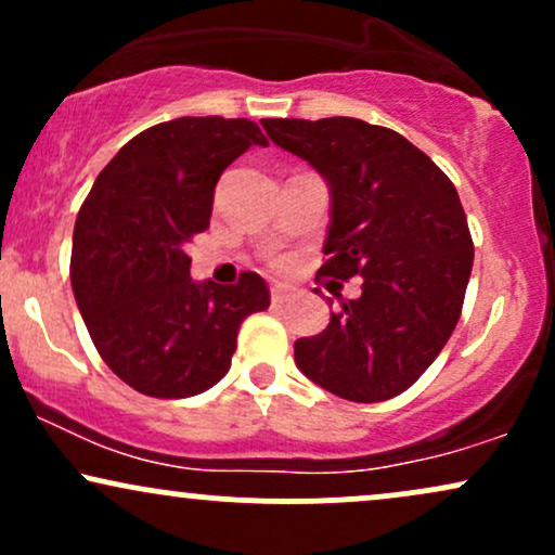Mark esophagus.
Listing matches in <instances>:
<instances>
[{
	"label": "esophagus",
	"mask_w": 555,
	"mask_h": 555,
	"mask_svg": "<svg viewBox=\"0 0 555 555\" xmlns=\"http://www.w3.org/2000/svg\"><path fill=\"white\" fill-rule=\"evenodd\" d=\"M292 295H295V286H292V284L276 282V284L271 286V299H273V302H286V299H289Z\"/></svg>",
	"instance_id": "esophagus-1"
}]
</instances>
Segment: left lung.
I'll return each instance as SVG.
<instances>
[{
	"instance_id": "8db88e82",
	"label": "left lung",
	"mask_w": 555,
	"mask_h": 555,
	"mask_svg": "<svg viewBox=\"0 0 555 555\" xmlns=\"http://www.w3.org/2000/svg\"><path fill=\"white\" fill-rule=\"evenodd\" d=\"M279 149L328 184L323 276H362V295L295 341L297 367L336 397L384 401L406 391L460 321L473 237L456 188L423 151L354 117L260 119Z\"/></svg>"
}]
</instances>
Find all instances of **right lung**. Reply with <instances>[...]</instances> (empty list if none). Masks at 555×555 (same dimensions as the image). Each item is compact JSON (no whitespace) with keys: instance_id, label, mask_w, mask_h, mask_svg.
Wrapping results in <instances>:
<instances>
[{"instance_id":"1","label":"right lung","mask_w":555,"mask_h":555,"mask_svg":"<svg viewBox=\"0 0 555 555\" xmlns=\"http://www.w3.org/2000/svg\"><path fill=\"white\" fill-rule=\"evenodd\" d=\"M266 143L250 119H169L125 143L82 203L69 263L75 299L101 360L145 397L184 399L219 384L240 323L269 308L258 273L193 282L184 253L211 221L221 171Z\"/></svg>"}]
</instances>
